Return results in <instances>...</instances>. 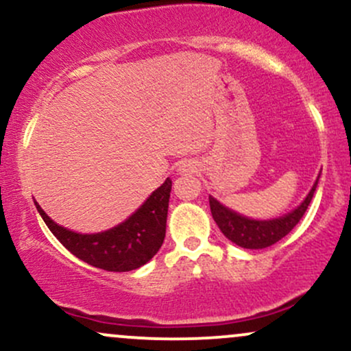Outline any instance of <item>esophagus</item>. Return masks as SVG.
Wrapping results in <instances>:
<instances>
[{
    "label": "esophagus",
    "mask_w": 351,
    "mask_h": 351,
    "mask_svg": "<svg viewBox=\"0 0 351 351\" xmlns=\"http://www.w3.org/2000/svg\"><path fill=\"white\" fill-rule=\"evenodd\" d=\"M178 171L180 173L196 171V163L193 162V160H183V162L178 163Z\"/></svg>",
    "instance_id": "obj_1"
}]
</instances>
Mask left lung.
Here are the masks:
<instances>
[{
	"mask_svg": "<svg viewBox=\"0 0 351 351\" xmlns=\"http://www.w3.org/2000/svg\"><path fill=\"white\" fill-rule=\"evenodd\" d=\"M318 178H320V173H318L315 183L310 188L308 195L305 196V199L292 209L287 215H282L279 217H272V219H252L244 215H239L234 209L224 206L223 203H219L215 196H209V208H211L213 219L216 221L217 228L221 229L224 236L228 237L231 243L244 249H264L269 245L276 244L277 241H280L282 237H285L293 228L299 224L302 216L307 211L310 201L313 198V193H315Z\"/></svg>",
	"mask_w": 351,
	"mask_h": 351,
	"instance_id": "left-lung-1",
	"label": "left lung"
}]
</instances>
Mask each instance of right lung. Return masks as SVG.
<instances>
[{
	"label": "right lung",
	"instance_id": "add662e5",
	"mask_svg": "<svg viewBox=\"0 0 351 351\" xmlns=\"http://www.w3.org/2000/svg\"><path fill=\"white\" fill-rule=\"evenodd\" d=\"M170 191L171 180L167 178L123 223L92 234L59 226L43 211L38 201L34 204L49 231L75 257L104 271L128 272L147 264L162 247Z\"/></svg>",
	"mask_w": 351,
	"mask_h": 351
}]
</instances>
